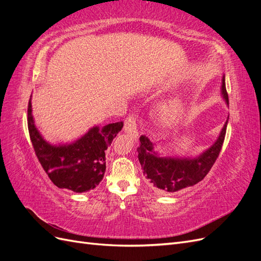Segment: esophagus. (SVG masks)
Listing matches in <instances>:
<instances>
[{
	"instance_id": "esophagus-1",
	"label": "esophagus",
	"mask_w": 261,
	"mask_h": 261,
	"mask_svg": "<svg viewBox=\"0 0 261 261\" xmlns=\"http://www.w3.org/2000/svg\"><path fill=\"white\" fill-rule=\"evenodd\" d=\"M124 130L126 133L130 134L134 138H138V133H137V126H136V120L134 115H128L126 117L125 124H124Z\"/></svg>"
}]
</instances>
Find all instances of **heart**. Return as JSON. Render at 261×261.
Wrapping results in <instances>:
<instances>
[{
    "label": "heart",
    "instance_id": "obj_1",
    "mask_svg": "<svg viewBox=\"0 0 261 261\" xmlns=\"http://www.w3.org/2000/svg\"><path fill=\"white\" fill-rule=\"evenodd\" d=\"M183 113V108L179 102L172 100L165 103L159 110V121L163 125H172L176 123Z\"/></svg>",
    "mask_w": 261,
    "mask_h": 261
}]
</instances>
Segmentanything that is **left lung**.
Returning <instances> with one entry per match:
<instances>
[{
    "instance_id": "8db88e82",
    "label": "left lung",
    "mask_w": 261,
    "mask_h": 261,
    "mask_svg": "<svg viewBox=\"0 0 261 261\" xmlns=\"http://www.w3.org/2000/svg\"><path fill=\"white\" fill-rule=\"evenodd\" d=\"M222 93L228 105L225 80H222ZM227 121L217 141L199 156L194 158H165L155 151V145L146 136H140L137 148L138 159L144 170L148 185L159 194H173L188 186H193L206 176L217 161L222 149Z\"/></svg>"
}]
</instances>
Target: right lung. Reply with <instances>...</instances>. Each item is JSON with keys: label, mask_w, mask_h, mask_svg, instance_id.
Masks as SVG:
<instances>
[{"label": "right lung", "mask_w": 261, "mask_h": 261, "mask_svg": "<svg viewBox=\"0 0 261 261\" xmlns=\"http://www.w3.org/2000/svg\"><path fill=\"white\" fill-rule=\"evenodd\" d=\"M31 102L28 103V130L35 153L54 185L75 193L96 187L106 172V150L123 127V122L98 126L75 143L52 146L36 128Z\"/></svg>", "instance_id": "right-lung-1"}]
</instances>
